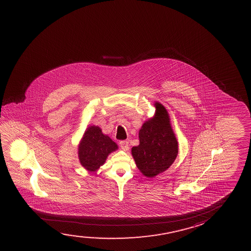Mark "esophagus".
I'll return each mask as SVG.
<instances>
[{
	"mask_svg": "<svg viewBox=\"0 0 251 251\" xmlns=\"http://www.w3.org/2000/svg\"><path fill=\"white\" fill-rule=\"evenodd\" d=\"M119 144H120L121 148H122L123 150H124V151H126V150H127L128 148H129V147H128L129 145H128V141H120Z\"/></svg>",
	"mask_w": 251,
	"mask_h": 251,
	"instance_id": "1",
	"label": "esophagus"
}]
</instances>
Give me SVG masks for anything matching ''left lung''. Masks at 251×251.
<instances>
[{
    "label": "left lung",
    "instance_id": "obj_1",
    "mask_svg": "<svg viewBox=\"0 0 251 251\" xmlns=\"http://www.w3.org/2000/svg\"><path fill=\"white\" fill-rule=\"evenodd\" d=\"M154 105V117L142 125L139 131L140 144L131 150L138 169L148 177L165 172L178 153V144L167 110L158 102Z\"/></svg>",
    "mask_w": 251,
    "mask_h": 251
}]
</instances>
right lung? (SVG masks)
I'll return each instance as SVG.
<instances>
[{
	"label": "right lung",
	"instance_id": "obj_1",
	"mask_svg": "<svg viewBox=\"0 0 251 251\" xmlns=\"http://www.w3.org/2000/svg\"><path fill=\"white\" fill-rule=\"evenodd\" d=\"M118 147L100 127H87L78 148L80 164L89 172H95L104 164L108 155Z\"/></svg>",
	"mask_w": 251,
	"mask_h": 251
}]
</instances>
